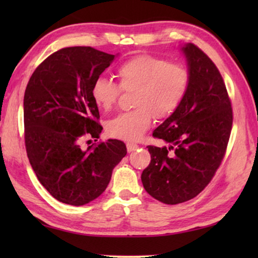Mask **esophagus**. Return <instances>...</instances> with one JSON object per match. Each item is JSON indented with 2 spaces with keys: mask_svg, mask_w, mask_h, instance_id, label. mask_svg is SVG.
Here are the masks:
<instances>
[{
  "mask_svg": "<svg viewBox=\"0 0 258 258\" xmlns=\"http://www.w3.org/2000/svg\"><path fill=\"white\" fill-rule=\"evenodd\" d=\"M126 148H127V152H133L138 149L139 146L135 145V143H127V145H126Z\"/></svg>",
  "mask_w": 258,
  "mask_h": 258,
  "instance_id": "obj_1",
  "label": "esophagus"
}]
</instances>
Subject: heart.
<instances>
[{
  "label": "heart",
  "instance_id": "heart-1",
  "mask_svg": "<svg viewBox=\"0 0 258 258\" xmlns=\"http://www.w3.org/2000/svg\"><path fill=\"white\" fill-rule=\"evenodd\" d=\"M119 84L98 77L91 87L93 102L102 110H110L121 90L134 91V110L121 112L107 121L106 131L112 138L137 141L152 123L154 116L167 118L184 99L190 75L185 66L168 62L161 56L140 54L124 61L117 68Z\"/></svg>",
  "mask_w": 258,
  "mask_h": 258
}]
</instances>
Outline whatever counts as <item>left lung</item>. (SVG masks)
Here are the masks:
<instances>
[{"mask_svg":"<svg viewBox=\"0 0 258 258\" xmlns=\"http://www.w3.org/2000/svg\"><path fill=\"white\" fill-rule=\"evenodd\" d=\"M190 75L177 110L152 135L168 147L148 146L151 161L141 180L151 197L167 205L198 196L215 175L232 128L231 101L217 67L192 43L181 46Z\"/></svg>","mask_w":258,"mask_h":258,"instance_id":"8db88e82","label":"left lung"}]
</instances>
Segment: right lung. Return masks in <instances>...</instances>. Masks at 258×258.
<instances>
[{"label":"right lung","instance_id":"right-lung-1","mask_svg":"<svg viewBox=\"0 0 258 258\" xmlns=\"http://www.w3.org/2000/svg\"><path fill=\"white\" fill-rule=\"evenodd\" d=\"M116 55L91 46L64 47L43 61L24 97L26 151L41 184L59 202L82 206L97 199L126 156L119 140L98 141L102 126L91 87ZM91 141V140H89Z\"/></svg>","mask_w":258,"mask_h":258}]
</instances>
